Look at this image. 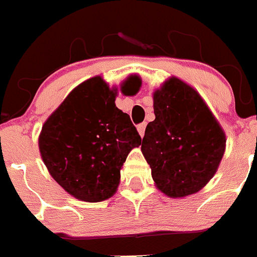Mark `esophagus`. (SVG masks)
Returning a JSON list of instances; mask_svg holds the SVG:
<instances>
[{
    "label": "esophagus",
    "instance_id": "34e87169",
    "mask_svg": "<svg viewBox=\"0 0 257 257\" xmlns=\"http://www.w3.org/2000/svg\"><path fill=\"white\" fill-rule=\"evenodd\" d=\"M146 126H147L146 121H144V123L138 124V126H137V129H138V132H139V134H141V137L144 136V132H146Z\"/></svg>",
    "mask_w": 257,
    "mask_h": 257
}]
</instances>
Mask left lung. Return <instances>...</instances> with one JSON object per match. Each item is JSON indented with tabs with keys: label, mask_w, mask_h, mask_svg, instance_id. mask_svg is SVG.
I'll use <instances>...</instances> for the list:
<instances>
[{
	"label": "left lung",
	"mask_w": 257,
	"mask_h": 257,
	"mask_svg": "<svg viewBox=\"0 0 257 257\" xmlns=\"http://www.w3.org/2000/svg\"><path fill=\"white\" fill-rule=\"evenodd\" d=\"M153 100L156 119L142 142L152 177L169 197L196 193L217 171L225 133L200 94L179 79L166 81Z\"/></svg>",
	"instance_id": "obj_1"
}]
</instances>
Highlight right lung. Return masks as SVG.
<instances>
[{"instance_id": "1", "label": "right lung", "mask_w": 257, "mask_h": 257, "mask_svg": "<svg viewBox=\"0 0 257 257\" xmlns=\"http://www.w3.org/2000/svg\"><path fill=\"white\" fill-rule=\"evenodd\" d=\"M138 76L123 91L136 93ZM114 90L100 76L76 86L50 115L39 138L40 153L52 178L71 196L100 202L118 188L120 169L142 138L126 113L115 106Z\"/></svg>"}]
</instances>
